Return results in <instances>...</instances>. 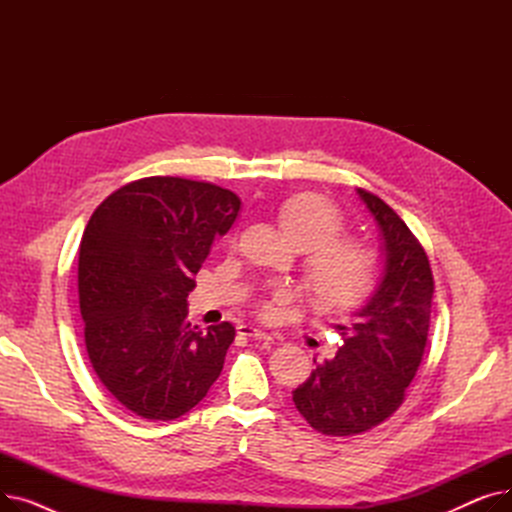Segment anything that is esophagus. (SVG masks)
I'll use <instances>...</instances> for the list:
<instances>
[{
	"label": "esophagus",
	"mask_w": 512,
	"mask_h": 512,
	"mask_svg": "<svg viewBox=\"0 0 512 512\" xmlns=\"http://www.w3.org/2000/svg\"><path fill=\"white\" fill-rule=\"evenodd\" d=\"M236 330H238V334H240V336H247V338H257V340H274L270 332H265V330L255 328V326H247V324H245V326H238Z\"/></svg>",
	"instance_id": "1"
}]
</instances>
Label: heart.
Returning a JSON list of instances; mask_svg holds the SVG:
<instances>
[{"label": "heart", "instance_id": "obj_1", "mask_svg": "<svg viewBox=\"0 0 512 512\" xmlns=\"http://www.w3.org/2000/svg\"><path fill=\"white\" fill-rule=\"evenodd\" d=\"M278 220L292 245L309 251L305 284L317 305L348 309L367 297L378 276V259L363 242L340 238L344 218L330 201L319 195H297L282 203ZM282 299L284 292L274 294V301Z\"/></svg>", "mask_w": 512, "mask_h": 512}]
</instances>
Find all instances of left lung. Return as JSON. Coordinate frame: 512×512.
Listing matches in <instances>:
<instances>
[{"label":"left lung","instance_id":"8db88e82","mask_svg":"<svg viewBox=\"0 0 512 512\" xmlns=\"http://www.w3.org/2000/svg\"><path fill=\"white\" fill-rule=\"evenodd\" d=\"M384 240V274L348 324L342 346L292 392L294 407L326 436H357L402 405L421 365L432 315L434 276L419 240L380 197L357 188Z\"/></svg>","mask_w":512,"mask_h":512}]
</instances>
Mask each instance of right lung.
<instances>
[{
    "mask_svg": "<svg viewBox=\"0 0 512 512\" xmlns=\"http://www.w3.org/2000/svg\"><path fill=\"white\" fill-rule=\"evenodd\" d=\"M238 209L228 188L151 176L93 211L78 251L85 344L99 382L130 413L178 419L220 378L236 330L191 326L186 297Z\"/></svg>",
    "mask_w": 512,
    "mask_h": 512,
    "instance_id": "1",
    "label": "right lung"
}]
</instances>
